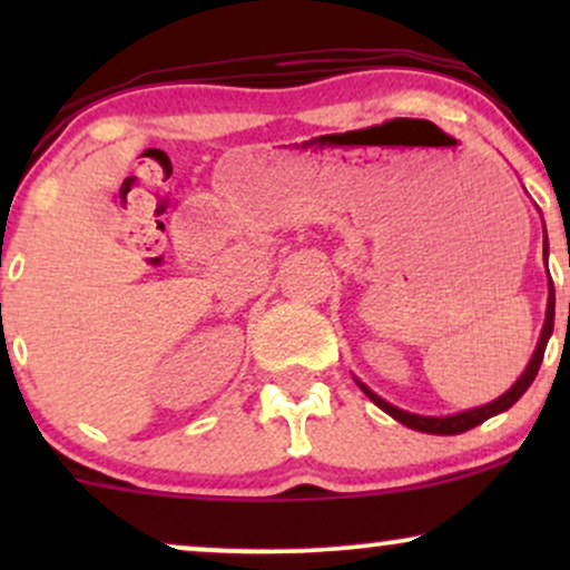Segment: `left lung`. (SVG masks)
Masks as SVG:
<instances>
[{"instance_id": "left-lung-1", "label": "left lung", "mask_w": 570, "mask_h": 570, "mask_svg": "<svg viewBox=\"0 0 570 570\" xmlns=\"http://www.w3.org/2000/svg\"><path fill=\"white\" fill-rule=\"evenodd\" d=\"M549 254V246H547V230H544V259ZM549 273V271H547ZM552 326H554V284L552 278H549V299H547V318H544V330H541V337L539 343H535V351L531 356V362H528L525 372H522L520 377H517V383L512 385V389L507 391V394H501L499 399H493V402L482 404V407H474V410H463V412H455V415H444V417H431V415H415V412H407V410H399L394 407V404H389L385 399H381L375 394V391H370L367 385H364L362 381L358 383V389L367 394L372 402L377 404L383 412H389L394 421L402 423V426L407 429H415V431H423V434H463V431L480 426V423H485L488 417L499 415V412L509 410L512 404L520 399L522 394H525L528 389H531V383L535 381V375H539V367H541V358H544V351H547V343H549V335H552Z\"/></svg>"}]
</instances>
